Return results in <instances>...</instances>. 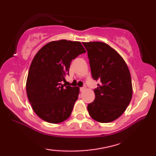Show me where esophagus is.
Wrapping results in <instances>:
<instances>
[{"label": "esophagus", "mask_w": 156, "mask_h": 156, "mask_svg": "<svg viewBox=\"0 0 156 156\" xmlns=\"http://www.w3.org/2000/svg\"><path fill=\"white\" fill-rule=\"evenodd\" d=\"M85 89H86V87H80V91H83L84 90H85Z\"/></svg>", "instance_id": "esophagus-1"}]
</instances>
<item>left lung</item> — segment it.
Instances as JSON below:
<instances>
[{"label":"left lung","instance_id":"obj_1","mask_svg":"<svg viewBox=\"0 0 156 156\" xmlns=\"http://www.w3.org/2000/svg\"><path fill=\"white\" fill-rule=\"evenodd\" d=\"M88 52L91 75L100 80L94 90L95 99L87 106L94 120L112 122L126 109L133 95L129 67L122 57L102 42H83Z\"/></svg>","mask_w":156,"mask_h":156}]
</instances>
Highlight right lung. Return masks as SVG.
Here are the masks:
<instances>
[{"label":"right lung","mask_w":156,"mask_h":156,"mask_svg":"<svg viewBox=\"0 0 156 156\" xmlns=\"http://www.w3.org/2000/svg\"><path fill=\"white\" fill-rule=\"evenodd\" d=\"M84 52L80 42L61 40L48 42L35 55L26 92L33 111L43 121L59 123L70 116L80 88L62 82H65L72 59Z\"/></svg>","instance_id":"add662e5"}]
</instances>
